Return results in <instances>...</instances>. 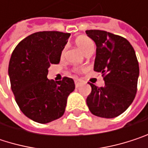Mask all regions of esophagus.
<instances>
[{"instance_id": "1", "label": "esophagus", "mask_w": 148, "mask_h": 148, "mask_svg": "<svg viewBox=\"0 0 148 148\" xmlns=\"http://www.w3.org/2000/svg\"><path fill=\"white\" fill-rule=\"evenodd\" d=\"M74 83H75V86L79 87L82 84V80L79 79H74Z\"/></svg>"}]
</instances>
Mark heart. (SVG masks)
<instances>
[{
	"mask_svg": "<svg viewBox=\"0 0 148 148\" xmlns=\"http://www.w3.org/2000/svg\"><path fill=\"white\" fill-rule=\"evenodd\" d=\"M75 44L77 45V47L85 54L86 55L87 53L93 51L94 50V45L92 43V41L86 37H80L78 38L75 41ZM65 52V49H62V55Z\"/></svg>",
	"mask_w": 148,
	"mask_h": 148,
	"instance_id": "heart-1",
	"label": "heart"
}]
</instances>
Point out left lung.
Returning a JSON list of instances; mask_svg holds the SVG:
<instances>
[{"label": "left lung", "instance_id": "8db88e82", "mask_svg": "<svg viewBox=\"0 0 148 148\" xmlns=\"http://www.w3.org/2000/svg\"><path fill=\"white\" fill-rule=\"evenodd\" d=\"M86 33L97 46L94 71L101 73L104 80L103 87L89 83L92 92L87 106L97 116H118L132 103L137 92L139 63L134 49L126 38L105 31Z\"/></svg>", "mask_w": 148, "mask_h": 148}]
</instances>
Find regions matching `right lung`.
I'll return each instance as SVG.
<instances>
[{"mask_svg": "<svg viewBox=\"0 0 148 148\" xmlns=\"http://www.w3.org/2000/svg\"><path fill=\"white\" fill-rule=\"evenodd\" d=\"M70 33L38 32L24 38L14 49L8 66L11 89L20 110L30 119L48 123L65 112L74 79L47 78L50 64L60 62Z\"/></svg>", "mask_w": 148, "mask_h": 148, "instance_id": "right-lung-1", "label": "right lung"}]
</instances>
